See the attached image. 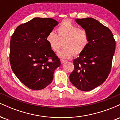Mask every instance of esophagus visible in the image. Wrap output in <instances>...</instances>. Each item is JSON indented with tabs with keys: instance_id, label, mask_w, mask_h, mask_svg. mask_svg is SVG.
<instances>
[{
	"instance_id": "34e87169",
	"label": "esophagus",
	"mask_w": 120,
	"mask_h": 120,
	"mask_svg": "<svg viewBox=\"0 0 120 120\" xmlns=\"http://www.w3.org/2000/svg\"><path fill=\"white\" fill-rule=\"evenodd\" d=\"M60 61H61V63L62 64H64V63H65V62L68 61L67 60H63V59H61V60H60Z\"/></svg>"
}]
</instances>
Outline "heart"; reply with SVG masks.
<instances>
[{"mask_svg": "<svg viewBox=\"0 0 120 120\" xmlns=\"http://www.w3.org/2000/svg\"><path fill=\"white\" fill-rule=\"evenodd\" d=\"M58 34L51 31L47 37V42L55 52L58 51L64 42V47L57 53L59 57L63 59L71 58L83 52L89 42L87 31L79 29L69 21H65L57 27Z\"/></svg>", "mask_w": 120, "mask_h": 120, "instance_id": "heart-1", "label": "heart"}]
</instances>
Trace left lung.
<instances>
[{
	"label": "left lung",
	"instance_id": "obj_1",
	"mask_svg": "<svg viewBox=\"0 0 120 120\" xmlns=\"http://www.w3.org/2000/svg\"><path fill=\"white\" fill-rule=\"evenodd\" d=\"M75 21L87 31L89 42L85 51L73 60L74 68L69 79L78 90L88 91L100 86L108 77L116 42L111 30L95 19L87 17Z\"/></svg>",
	"mask_w": 120,
	"mask_h": 120
}]
</instances>
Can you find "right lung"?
Returning <instances> with one entry per match:
<instances>
[{
    "instance_id": "add662e5",
    "label": "right lung",
    "mask_w": 120,
    "mask_h": 120,
    "mask_svg": "<svg viewBox=\"0 0 120 120\" xmlns=\"http://www.w3.org/2000/svg\"><path fill=\"white\" fill-rule=\"evenodd\" d=\"M59 22L51 18L35 17L19 25L10 42L12 71L24 85L34 90L43 89L53 80L60 60L47 42Z\"/></svg>"
}]
</instances>
